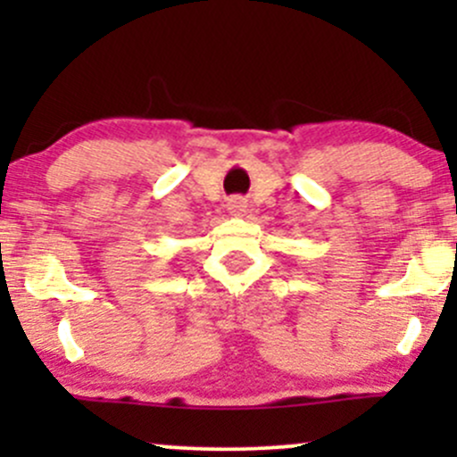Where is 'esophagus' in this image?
I'll use <instances>...</instances> for the list:
<instances>
[{
  "instance_id": "esophagus-1",
  "label": "esophagus",
  "mask_w": 457,
  "mask_h": 457,
  "mask_svg": "<svg viewBox=\"0 0 457 457\" xmlns=\"http://www.w3.org/2000/svg\"><path fill=\"white\" fill-rule=\"evenodd\" d=\"M228 211L229 214H243L246 211V202L243 197H232L228 202Z\"/></svg>"
}]
</instances>
